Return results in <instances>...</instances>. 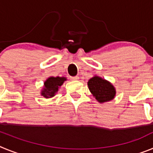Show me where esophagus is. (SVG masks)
<instances>
[{
  "instance_id": "1",
  "label": "esophagus",
  "mask_w": 153,
  "mask_h": 153,
  "mask_svg": "<svg viewBox=\"0 0 153 153\" xmlns=\"http://www.w3.org/2000/svg\"><path fill=\"white\" fill-rule=\"evenodd\" d=\"M70 79H71V80H77V79H79V76H71V77H70Z\"/></svg>"
}]
</instances>
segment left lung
<instances>
[{
    "mask_svg": "<svg viewBox=\"0 0 153 153\" xmlns=\"http://www.w3.org/2000/svg\"><path fill=\"white\" fill-rule=\"evenodd\" d=\"M88 87L93 96L98 102H108L116 96V89L109 81L95 76L89 79Z\"/></svg>",
    "mask_w": 153,
    "mask_h": 153,
    "instance_id": "obj_1",
    "label": "left lung"
}]
</instances>
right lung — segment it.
I'll use <instances>...</instances> for the list:
<instances>
[{"mask_svg": "<svg viewBox=\"0 0 153 153\" xmlns=\"http://www.w3.org/2000/svg\"><path fill=\"white\" fill-rule=\"evenodd\" d=\"M67 80L66 77H60V76H51L44 82V88L41 91V96L45 98H51L54 97L57 93L58 89L62 86L64 81Z\"/></svg>", "mask_w": 153, "mask_h": 153, "instance_id": "right-lung-1", "label": "right lung"}]
</instances>
